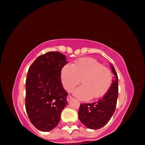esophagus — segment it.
<instances>
[{"label":"esophagus","instance_id":"obj_1","mask_svg":"<svg viewBox=\"0 0 145 145\" xmlns=\"http://www.w3.org/2000/svg\"><path fill=\"white\" fill-rule=\"evenodd\" d=\"M71 99H72V97H71V96H69H69L67 97V102H69V100H71Z\"/></svg>","mask_w":145,"mask_h":145}]
</instances>
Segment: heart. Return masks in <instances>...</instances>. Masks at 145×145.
<instances>
[{"mask_svg":"<svg viewBox=\"0 0 145 145\" xmlns=\"http://www.w3.org/2000/svg\"><path fill=\"white\" fill-rule=\"evenodd\" d=\"M61 80L67 91L72 90L81 80L82 86L75 89L73 94L80 100H88L100 98L108 91L112 83V74L96 60L82 58L72 65L66 64L62 67Z\"/></svg>","mask_w":145,"mask_h":145,"instance_id":"1","label":"heart"}]
</instances>
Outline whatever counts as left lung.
<instances>
[{
	"mask_svg": "<svg viewBox=\"0 0 145 145\" xmlns=\"http://www.w3.org/2000/svg\"><path fill=\"white\" fill-rule=\"evenodd\" d=\"M110 65L114 76L111 87L103 98L91 104H81L78 112L80 120L90 129H100L108 122L116 110L118 95V78Z\"/></svg>",
	"mask_w": 145,
	"mask_h": 145,
	"instance_id": "left-lung-1",
	"label": "left lung"
}]
</instances>
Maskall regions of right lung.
<instances>
[{
    "label": "right lung",
    "mask_w": 145,
    "mask_h": 145,
    "mask_svg": "<svg viewBox=\"0 0 145 145\" xmlns=\"http://www.w3.org/2000/svg\"><path fill=\"white\" fill-rule=\"evenodd\" d=\"M67 62L65 56L51 51L38 57L29 69L25 107L30 121L41 131L56 127L67 104L68 94L61 82V70Z\"/></svg>",
    "instance_id": "add662e5"
}]
</instances>
